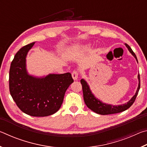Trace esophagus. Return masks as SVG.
Wrapping results in <instances>:
<instances>
[{"label": "esophagus", "mask_w": 147, "mask_h": 147, "mask_svg": "<svg viewBox=\"0 0 147 147\" xmlns=\"http://www.w3.org/2000/svg\"><path fill=\"white\" fill-rule=\"evenodd\" d=\"M72 77L74 79V80H78V73L77 71H73L72 73Z\"/></svg>", "instance_id": "obj_1"}]
</instances>
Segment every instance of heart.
Listing matches in <instances>:
<instances>
[{"label": "heart", "instance_id": "heart-1", "mask_svg": "<svg viewBox=\"0 0 147 147\" xmlns=\"http://www.w3.org/2000/svg\"><path fill=\"white\" fill-rule=\"evenodd\" d=\"M90 47H91V45L89 44L85 45L82 47V51H86V50H88L90 48Z\"/></svg>", "mask_w": 147, "mask_h": 147}]
</instances>
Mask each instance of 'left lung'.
I'll return each mask as SVG.
<instances>
[{
  "instance_id": "8db88e82",
  "label": "left lung",
  "mask_w": 147,
  "mask_h": 147,
  "mask_svg": "<svg viewBox=\"0 0 147 147\" xmlns=\"http://www.w3.org/2000/svg\"><path fill=\"white\" fill-rule=\"evenodd\" d=\"M125 45L127 47L129 52L132 54V56L136 58L137 62L138 63L136 54L134 53L132 50H131L130 46L128 45L127 44H125ZM138 78L139 80V84L136 94H134L127 103L121 104V105L118 106H113L111 105V104L104 103L99 100V99L96 98L91 92L90 88H89L87 82L84 79H82L80 82L82 84V86L84 100V102H85V104L92 111H93L94 112L98 114H100V115H109V114L117 113L125 111L132 105L137 97V95H138L139 89H140V76H139V74H138Z\"/></svg>"
}]
</instances>
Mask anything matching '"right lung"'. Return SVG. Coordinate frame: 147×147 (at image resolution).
<instances>
[{
  "label": "right lung",
  "instance_id": "obj_1",
  "mask_svg": "<svg viewBox=\"0 0 147 147\" xmlns=\"http://www.w3.org/2000/svg\"><path fill=\"white\" fill-rule=\"evenodd\" d=\"M34 44L22 47L15 55L9 69V92L23 112L33 117H46L59 110L65 91L74 80L70 73L43 77L29 74L26 58Z\"/></svg>",
  "mask_w": 147,
  "mask_h": 147
}]
</instances>
